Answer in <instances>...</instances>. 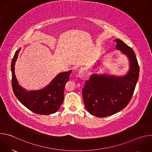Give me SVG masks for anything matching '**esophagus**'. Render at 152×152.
<instances>
[{
    "label": "esophagus",
    "instance_id": "obj_1",
    "mask_svg": "<svg viewBox=\"0 0 152 152\" xmlns=\"http://www.w3.org/2000/svg\"><path fill=\"white\" fill-rule=\"evenodd\" d=\"M77 76L80 77L82 79H84L85 78V70L83 69H81L77 74Z\"/></svg>",
    "mask_w": 152,
    "mask_h": 152
}]
</instances>
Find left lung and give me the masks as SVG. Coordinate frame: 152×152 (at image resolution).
<instances>
[{
	"label": "left lung",
	"mask_w": 152,
	"mask_h": 152,
	"mask_svg": "<svg viewBox=\"0 0 152 152\" xmlns=\"http://www.w3.org/2000/svg\"><path fill=\"white\" fill-rule=\"evenodd\" d=\"M114 41L116 49L128 58L127 73L123 76L93 73L82 89L86 109L97 117L110 116L124 109L132 97L139 77L140 67L133 49L120 39Z\"/></svg>",
	"instance_id": "8db88e82"
}]
</instances>
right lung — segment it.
I'll list each match as a JSON object with an SVG mask.
<instances>
[{"mask_svg":"<svg viewBox=\"0 0 152 152\" xmlns=\"http://www.w3.org/2000/svg\"><path fill=\"white\" fill-rule=\"evenodd\" d=\"M21 50H16L11 62L12 86L17 99L34 113L49 115L56 113L64 100L65 85L69 80L72 70L58 74L45 88L28 91L19 85L15 74V65Z\"/></svg>","mask_w":152,"mask_h":152,"instance_id":"add662e5","label":"right lung"}]
</instances>
